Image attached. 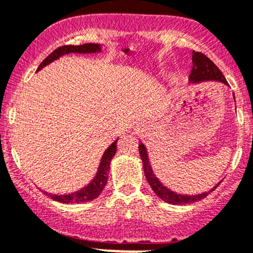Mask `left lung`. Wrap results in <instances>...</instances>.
Returning a JSON list of instances; mask_svg holds the SVG:
<instances>
[{
	"mask_svg": "<svg viewBox=\"0 0 253 253\" xmlns=\"http://www.w3.org/2000/svg\"><path fill=\"white\" fill-rule=\"evenodd\" d=\"M189 81L193 84H200L204 81H218L222 82V84H228L227 80H225L224 75L222 74V71L214 65V63L211 59L206 57L200 52H195L193 50V69H191V73L189 76ZM235 99V97H234ZM139 154L140 158L143 161V169H144L145 178H147L149 185L151 187V189L154 190V193L161 199V200L166 201V203L172 204V205H187L195 203V201L201 200V199L206 198L211 191H213L218 185L220 184V182H218L213 188H211L209 191H205V193L196 194V195H184V194H177L175 191H172L167 187H165L164 184L158 179L155 174H154L153 169H151L150 161H149L148 151L145 145L143 143L139 144Z\"/></svg>",
	"mask_w": 253,
	"mask_h": 253,
	"instance_id": "left-lung-1",
	"label": "left lung"
}]
</instances>
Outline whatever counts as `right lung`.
Returning <instances> with one entry per match:
<instances>
[{
  "label": "right lung",
  "mask_w": 253,
  "mask_h": 253,
  "mask_svg": "<svg viewBox=\"0 0 253 253\" xmlns=\"http://www.w3.org/2000/svg\"><path fill=\"white\" fill-rule=\"evenodd\" d=\"M102 50V46L98 43H84L80 44V46H73V44H68V46H62L55 50H53L52 53L40 64L37 71L41 70L42 68H44L46 65H48L54 60H57L58 58L63 57L64 54H69V53H99ZM119 139V138H118ZM118 139L114 143H111L110 147L105 150V153L103 154L102 160H100L99 167H98V171L95 173V177L93 178L91 182L84 187L82 189H80L75 193L71 194H64V195H57V194H50L44 191L47 196H49L50 199L55 201H59L63 204H79V203H87V201H92L94 199H97L100 195L103 189H104L106 182H108V174H109V169H110V161L114 158V155L116 154V143Z\"/></svg>",
  "instance_id": "right-lung-1"
}]
</instances>
